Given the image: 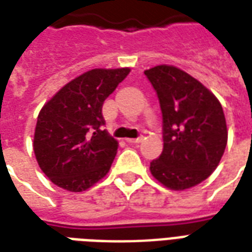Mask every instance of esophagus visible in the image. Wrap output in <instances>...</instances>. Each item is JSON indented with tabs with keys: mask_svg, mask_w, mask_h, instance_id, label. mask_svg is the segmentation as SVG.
Segmentation results:
<instances>
[{
	"mask_svg": "<svg viewBox=\"0 0 252 252\" xmlns=\"http://www.w3.org/2000/svg\"><path fill=\"white\" fill-rule=\"evenodd\" d=\"M143 140V137H137V139H126V143H129V144H137V143H140Z\"/></svg>",
	"mask_w": 252,
	"mask_h": 252,
	"instance_id": "34e87169",
	"label": "esophagus"
}]
</instances>
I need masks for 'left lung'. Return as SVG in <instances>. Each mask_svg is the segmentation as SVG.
Segmentation results:
<instances>
[{
  "mask_svg": "<svg viewBox=\"0 0 252 252\" xmlns=\"http://www.w3.org/2000/svg\"><path fill=\"white\" fill-rule=\"evenodd\" d=\"M159 98L163 152L151 161L155 179L171 189H186L211 175L227 145L220 102L192 76L169 65L145 70Z\"/></svg>",
  "mask_w": 252,
  "mask_h": 252,
  "instance_id": "left-lung-1",
  "label": "left lung"
}]
</instances>
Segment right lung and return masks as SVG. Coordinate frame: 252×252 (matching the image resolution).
I'll list each match as a JSON object with an SVG mask.
<instances>
[{
  "label": "right lung",
  "mask_w": 252,
  "mask_h": 252,
  "mask_svg": "<svg viewBox=\"0 0 252 252\" xmlns=\"http://www.w3.org/2000/svg\"><path fill=\"white\" fill-rule=\"evenodd\" d=\"M128 73V68L92 69L42 107L33 150L42 172L56 186L81 192L108 173L117 141L102 129V104Z\"/></svg>",
  "instance_id": "right-lung-1"
}]
</instances>
